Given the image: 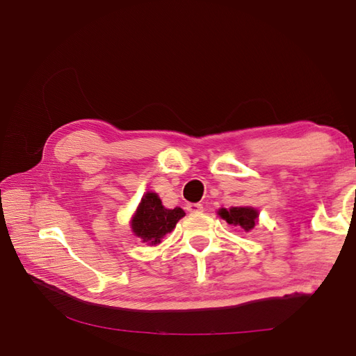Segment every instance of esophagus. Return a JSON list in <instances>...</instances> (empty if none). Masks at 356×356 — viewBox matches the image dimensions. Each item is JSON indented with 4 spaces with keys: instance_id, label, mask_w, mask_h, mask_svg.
<instances>
[{
    "instance_id": "esophagus-1",
    "label": "esophagus",
    "mask_w": 356,
    "mask_h": 356,
    "mask_svg": "<svg viewBox=\"0 0 356 356\" xmlns=\"http://www.w3.org/2000/svg\"><path fill=\"white\" fill-rule=\"evenodd\" d=\"M186 211L188 213H202L203 205H200V203H188Z\"/></svg>"
}]
</instances>
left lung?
Here are the masks:
<instances>
[{
	"label": "left lung",
	"instance_id": "1",
	"mask_svg": "<svg viewBox=\"0 0 356 356\" xmlns=\"http://www.w3.org/2000/svg\"><path fill=\"white\" fill-rule=\"evenodd\" d=\"M217 214L229 225L238 226L246 232L252 231L255 225L259 223V211L252 207H231L229 209L220 208Z\"/></svg>",
	"mask_w": 356,
	"mask_h": 356
}]
</instances>
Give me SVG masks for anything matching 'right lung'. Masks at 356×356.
<instances>
[{
  "label": "right lung",
  "mask_w": 356,
  "mask_h": 356,
  "mask_svg": "<svg viewBox=\"0 0 356 356\" xmlns=\"http://www.w3.org/2000/svg\"><path fill=\"white\" fill-rule=\"evenodd\" d=\"M184 216L185 211L182 208H165L156 193L147 191L134 211L130 226L134 236L139 237L142 243L156 246L166 234L176 228L177 222Z\"/></svg>",
  "instance_id": "1"
}]
</instances>
